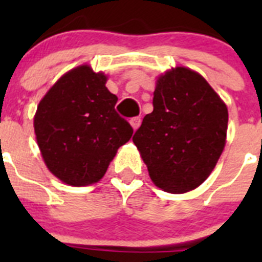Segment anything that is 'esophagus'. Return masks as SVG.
Segmentation results:
<instances>
[{
	"label": "esophagus",
	"instance_id": "obj_1",
	"mask_svg": "<svg viewBox=\"0 0 262 262\" xmlns=\"http://www.w3.org/2000/svg\"><path fill=\"white\" fill-rule=\"evenodd\" d=\"M129 123H131V126H133L134 129H138L139 126H140V123H142V119H140L139 117L131 118V119H129Z\"/></svg>",
	"mask_w": 262,
	"mask_h": 262
}]
</instances>
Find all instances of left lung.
Instances as JSON below:
<instances>
[{"instance_id":"8db88e82","label":"left lung","mask_w":262,"mask_h":262,"mask_svg":"<svg viewBox=\"0 0 262 262\" xmlns=\"http://www.w3.org/2000/svg\"><path fill=\"white\" fill-rule=\"evenodd\" d=\"M228 110L196 72L177 67L156 82L154 111L133 140L164 191L181 194L209 177L224 149Z\"/></svg>"}]
</instances>
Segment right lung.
<instances>
[{
	"instance_id": "right-lung-1",
	"label": "right lung",
	"mask_w": 262,
	"mask_h": 262,
	"mask_svg": "<svg viewBox=\"0 0 262 262\" xmlns=\"http://www.w3.org/2000/svg\"><path fill=\"white\" fill-rule=\"evenodd\" d=\"M106 81L89 66L72 69L41 98L34 117L46 165L71 186L98 182L118 148L133 136V127L115 111L118 97Z\"/></svg>"
}]
</instances>
